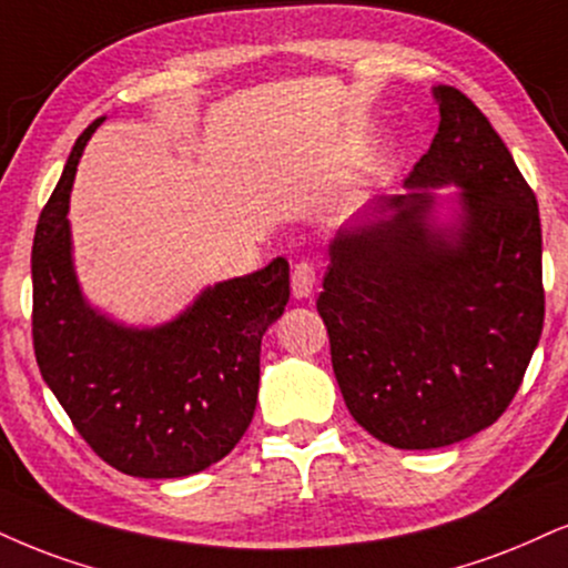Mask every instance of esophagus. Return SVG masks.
Instances as JSON below:
<instances>
[{
	"label": "esophagus",
	"mask_w": 568,
	"mask_h": 568,
	"mask_svg": "<svg viewBox=\"0 0 568 568\" xmlns=\"http://www.w3.org/2000/svg\"><path fill=\"white\" fill-rule=\"evenodd\" d=\"M313 286H316V265L311 261L295 263V268H292V295L303 300L311 295Z\"/></svg>",
	"instance_id": "1"
}]
</instances>
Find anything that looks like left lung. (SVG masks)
Returning a JSON list of instances; mask_svg holds the SVG:
<instances>
[{
	"label": "left lung",
	"mask_w": 568,
	"mask_h": 568,
	"mask_svg": "<svg viewBox=\"0 0 568 568\" xmlns=\"http://www.w3.org/2000/svg\"><path fill=\"white\" fill-rule=\"evenodd\" d=\"M432 94L439 129L408 192L339 229L316 303L347 410L400 450L460 443L498 422L545 321L535 192L464 91ZM447 183L462 186L459 210L450 227H434L430 189Z\"/></svg>",
	"instance_id": "left-lung-1"
}]
</instances>
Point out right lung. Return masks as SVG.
Wrapping results in <instances>:
<instances>
[{"label": "right lung", "instance_id": "obj_1", "mask_svg": "<svg viewBox=\"0 0 568 568\" xmlns=\"http://www.w3.org/2000/svg\"><path fill=\"white\" fill-rule=\"evenodd\" d=\"M97 118L79 136L33 236V353L47 387L104 464L176 479L219 464L247 432L261 339L290 303V263L207 286L179 318L134 328L81 295L68 202Z\"/></svg>", "mask_w": 568, "mask_h": 568}]
</instances>
